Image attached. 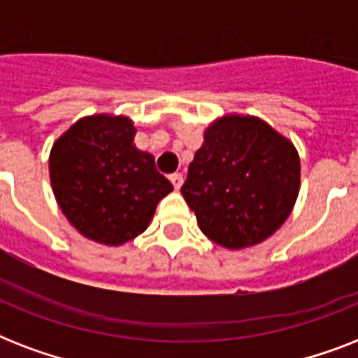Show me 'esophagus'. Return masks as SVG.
Returning a JSON list of instances; mask_svg holds the SVG:
<instances>
[{"mask_svg":"<svg viewBox=\"0 0 358 358\" xmlns=\"http://www.w3.org/2000/svg\"><path fill=\"white\" fill-rule=\"evenodd\" d=\"M169 180H171V184L174 185V189H180L182 187V182H184V178H182V174L174 173L169 176Z\"/></svg>","mask_w":358,"mask_h":358,"instance_id":"obj_1","label":"esophagus"}]
</instances>
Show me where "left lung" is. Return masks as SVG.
<instances>
[{"instance_id": "left-lung-1", "label": "left lung", "mask_w": 358, "mask_h": 358, "mask_svg": "<svg viewBox=\"0 0 358 358\" xmlns=\"http://www.w3.org/2000/svg\"><path fill=\"white\" fill-rule=\"evenodd\" d=\"M299 174V156L288 139L264 120L230 115L206 129L180 191L208 238L243 249L288 219Z\"/></svg>"}]
</instances>
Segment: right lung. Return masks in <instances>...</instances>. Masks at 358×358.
Instances as JSON below:
<instances>
[{"mask_svg": "<svg viewBox=\"0 0 358 358\" xmlns=\"http://www.w3.org/2000/svg\"><path fill=\"white\" fill-rule=\"evenodd\" d=\"M126 117H87L61 135L50 154V178L70 223L98 243L120 245L148 227L173 184L154 156L134 145Z\"/></svg>", "mask_w": 358, "mask_h": 358, "instance_id": "obj_1", "label": "right lung"}]
</instances>
